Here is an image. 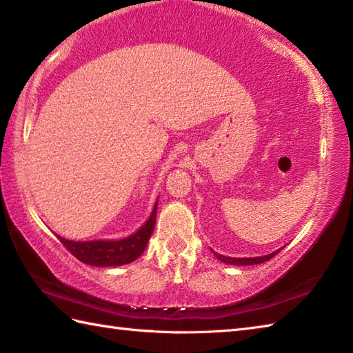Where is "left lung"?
I'll return each mask as SVG.
<instances>
[{
  "label": "left lung",
  "mask_w": 353,
  "mask_h": 353,
  "mask_svg": "<svg viewBox=\"0 0 353 353\" xmlns=\"http://www.w3.org/2000/svg\"><path fill=\"white\" fill-rule=\"evenodd\" d=\"M281 250H276L270 254H265V256H256V258H229V256H223L220 253H215V256L219 258L224 264H230V265H254V264H262V262L270 261L274 254L279 253Z\"/></svg>",
  "instance_id": "8db88e82"
}]
</instances>
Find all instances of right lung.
Here are the masks:
<instances>
[{
	"instance_id": "obj_1",
	"label": "right lung",
	"mask_w": 353,
	"mask_h": 353,
	"mask_svg": "<svg viewBox=\"0 0 353 353\" xmlns=\"http://www.w3.org/2000/svg\"><path fill=\"white\" fill-rule=\"evenodd\" d=\"M156 209L153 208L147 223L133 235L119 241H70L57 236L61 243L71 252L79 261L95 267H115L133 262L145 250L150 236H152L156 224Z\"/></svg>"
}]
</instances>
